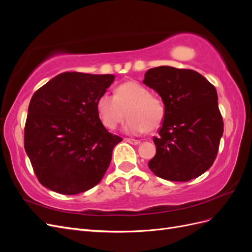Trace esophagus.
I'll return each instance as SVG.
<instances>
[{"label": "esophagus", "mask_w": 252, "mask_h": 252, "mask_svg": "<svg viewBox=\"0 0 252 252\" xmlns=\"http://www.w3.org/2000/svg\"><path fill=\"white\" fill-rule=\"evenodd\" d=\"M125 141L131 145H140L142 142L139 140H133V139H125Z\"/></svg>", "instance_id": "esophagus-1"}]
</instances>
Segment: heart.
Wrapping results in <instances>:
<instances>
[{
    "mask_svg": "<svg viewBox=\"0 0 252 252\" xmlns=\"http://www.w3.org/2000/svg\"><path fill=\"white\" fill-rule=\"evenodd\" d=\"M96 111L103 125L113 130L125 119L129 118L125 131L129 134H140L146 130H155L162 124L165 116L163 102L149 94L146 87L136 81L120 84L114 95L106 93L96 102Z\"/></svg>",
    "mask_w": 252,
    "mask_h": 252,
    "instance_id": "obj_1",
    "label": "heart"
}]
</instances>
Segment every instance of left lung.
<instances>
[{"mask_svg": "<svg viewBox=\"0 0 252 252\" xmlns=\"http://www.w3.org/2000/svg\"><path fill=\"white\" fill-rule=\"evenodd\" d=\"M143 83L161 96L165 108L149 169L172 182L200 177L215 162L224 131L216 87L199 72L171 66L151 68Z\"/></svg>", "mask_w": 252, "mask_h": 252, "instance_id": "left-lung-1", "label": "left lung"}]
</instances>
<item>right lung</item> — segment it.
<instances>
[{
    "instance_id": "add662e5",
    "label": "right lung",
    "mask_w": 252,
    "mask_h": 252,
    "mask_svg": "<svg viewBox=\"0 0 252 252\" xmlns=\"http://www.w3.org/2000/svg\"><path fill=\"white\" fill-rule=\"evenodd\" d=\"M114 79L113 74L63 72L33 94L24 147L44 187L71 195L103 179L122 138L104 127L96 102Z\"/></svg>"
}]
</instances>
